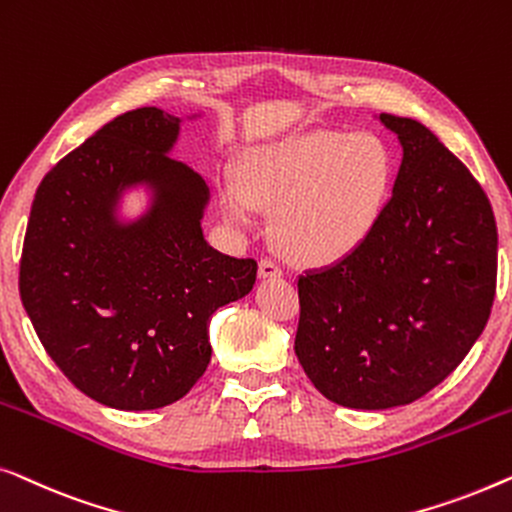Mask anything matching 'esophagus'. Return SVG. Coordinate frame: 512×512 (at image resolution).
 <instances>
[{
  "mask_svg": "<svg viewBox=\"0 0 512 512\" xmlns=\"http://www.w3.org/2000/svg\"><path fill=\"white\" fill-rule=\"evenodd\" d=\"M283 276V269H280V266L273 262V259H269V257H264V259H259V278H280Z\"/></svg>",
  "mask_w": 512,
  "mask_h": 512,
  "instance_id": "esophagus-1",
  "label": "esophagus"
}]
</instances>
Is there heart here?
Masks as SVG:
<instances>
[{"instance_id": "1", "label": "heart", "mask_w": 512, "mask_h": 512, "mask_svg": "<svg viewBox=\"0 0 512 512\" xmlns=\"http://www.w3.org/2000/svg\"><path fill=\"white\" fill-rule=\"evenodd\" d=\"M392 183L394 160L383 139L320 129L250 155L241 185L222 190V208L232 222L248 220L250 201L273 208L278 248L299 262L327 264L362 246Z\"/></svg>"}]
</instances>
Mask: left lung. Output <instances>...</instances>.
<instances>
[{
    "label": "left lung",
    "mask_w": 512,
    "mask_h": 512,
    "mask_svg": "<svg viewBox=\"0 0 512 512\" xmlns=\"http://www.w3.org/2000/svg\"><path fill=\"white\" fill-rule=\"evenodd\" d=\"M403 146L392 199L350 255L297 280L294 352L345 408L413 403L485 329L496 294V220L473 174L422 122L380 113Z\"/></svg>",
    "instance_id": "1"
}]
</instances>
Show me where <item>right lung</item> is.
I'll return each mask as SVG.
<instances>
[{
  "label": "right lung",
  "instance_id": "right-lung-1",
  "mask_svg": "<svg viewBox=\"0 0 512 512\" xmlns=\"http://www.w3.org/2000/svg\"><path fill=\"white\" fill-rule=\"evenodd\" d=\"M178 118L127 111L43 176L20 255V299L50 359L85 397L120 410L169 406L211 362L208 320L255 285L257 262L201 234L204 178L167 150ZM150 182L148 221L110 218L120 184Z\"/></svg>",
  "mask_w": 512,
  "mask_h": 512
}]
</instances>
